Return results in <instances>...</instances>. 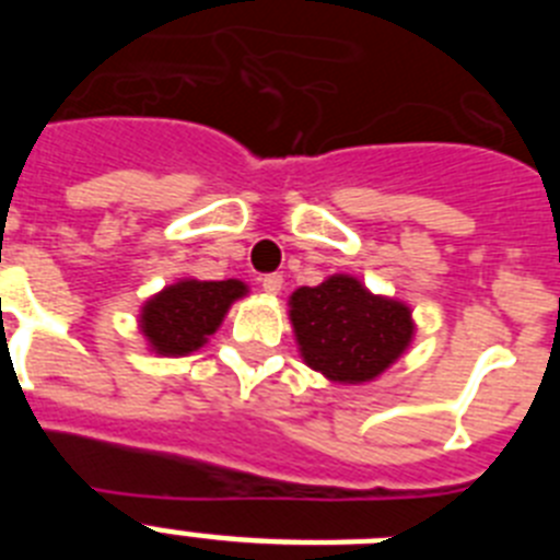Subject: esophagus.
<instances>
[{
  "label": "esophagus",
  "mask_w": 560,
  "mask_h": 560,
  "mask_svg": "<svg viewBox=\"0 0 560 560\" xmlns=\"http://www.w3.org/2000/svg\"><path fill=\"white\" fill-rule=\"evenodd\" d=\"M260 285H264L266 294L277 296L280 291H283V275H266L264 280H260Z\"/></svg>",
  "instance_id": "esophagus-1"
}]
</instances>
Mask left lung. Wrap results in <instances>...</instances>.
Returning a JSON list of instances; mask_svg holds the SVG:
<instances>
[{
  "mask_svg": "<svg viewBox=\"0 0 560 560\" xmlns=\"http://www.w3.org/2000/svg\"><path fill=\"white\" fill-rule=\"evenodd\" d=\"M296 350L334 384H364L387 373L415 339L412 308L373 294L353 275H330L289 296Z\"/></svg>",
  "mask_w": 560,
  "mask_h": 560,
  "instance_id": "left-lung-1",
  "label": "left lung"
}]
</instances>
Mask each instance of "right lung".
<instances>
[{
    "instance_id": "add662e5",
    "label": "right lung",
    "mask_w": 560,
    "mask_h": 560,
    "mask_svg": "<svg viewBox=\"0 0 560 560\" xmlns=\"http://www.w3.org/2000/svg\"><path fill=\"white\" fill-rule=\"evenodd\" d=\"M249 294L244 280H176L140 308V334L156 355H190L221 328L226 311Z\"/></svg>"
}]
</instances>
